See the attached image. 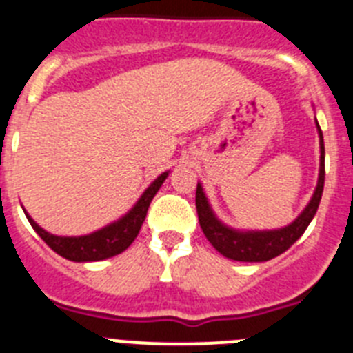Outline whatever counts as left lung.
I'll list each match as a JSON object with an SVG mask.
<instances>
[{
	"label": "left lung",
	"instance_id": "obj_1",
	"mask_svg": "<svg viewBox=\"0 0 353 353\" xmlns=\"http://www.w3.org/2000/svg\"><path fill=\"white\" fill-rule=\"evenodd\" d=\"M318 139H320V168H318L316 188L312 192L311 201L302 210V213L295 220L284 228L277 229H236L228 225L216 216L206 192L202 188V183H197V194H195V206H197L199 223L202 232L208 238L214 249L222 256L232 261L243 263H261L274 259L279 254L286 252L291 245L304 234L307 225L316 214L320 206L321 194H323L325 183V147L323 134H321L320 124L316 121Z\"/></svg>",
	"mask_w": 353,
	"mask_h": 353
}]
</instances>
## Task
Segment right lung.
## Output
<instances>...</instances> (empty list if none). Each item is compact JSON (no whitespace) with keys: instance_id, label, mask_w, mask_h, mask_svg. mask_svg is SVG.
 <instances>
[{"instance_id":"right-lung-1","label":"right lung","mask_w":353,"mask_h":353,"mask_svg":"<svg viewBox=\"0 0 353 353\" xmlns=\"http://www.w3.org/2000/svg\"><path fill=\"white\" fill-rule=\"evenodd\" d=\"M168 174H170V170H165V172L159 174L151 185L143 190V194L140 195L139 201L134 202L133 206L125 211L122 216L106 223L104 228L97 229V231L88 232V234L60 236L48 232L30 216L28 211L24 210V208L23 210L37 234L41 236L42 240L57 254L74 263L103 261V259H108V257L124 252L133 243L134 238L139 236L143 220H145L147 210H149L152 197L158 194V190L161 188Z\"/></svg>"}]
</instances>
